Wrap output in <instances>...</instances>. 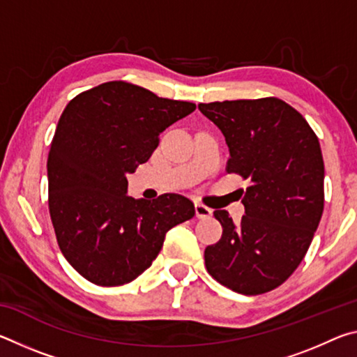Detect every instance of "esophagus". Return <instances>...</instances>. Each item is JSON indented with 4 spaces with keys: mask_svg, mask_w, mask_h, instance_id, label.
Masks as SVG:
<instances>
[{
    "mask_svg": "<svg viewBox=\"0 0 357 357\" xmlns=\"http://www.w3.org/2000/svg\"><path fill=\"white\" fill-rule=\"evenodd\" d=\"M195 214L198 219H209L213 215V209L204 206L203 203H195Z\"/></svg>",
    "mask_w": 357,
    "mask_h": 357,
    "instance_id": "obj_1",
    "label": "esophagus"
}]
</instances>
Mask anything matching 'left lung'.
I'll return each mask as SVG.
<instances>
[{
    "instance_id": "1",
    "label": "left lung",
    "mask_w": 357,
    "mask_h": 357,
    "mask_svg": "<svg viewBox=\"0 0 357 357\" xmlns=\"http://www.w3.org/2000/svg\"><path fill=\"white\" fill-rule=\"evenodd\" d=\"M198 108L225 137L227 172L250 179L239 223L227 211H214L223 231L204 250V264L233 291L268 293L301 264L321 220L324 162L318 137L298 110L277 98Z\"/></svg>"
}]
</instances>
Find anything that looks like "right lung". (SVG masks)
Instances as JSON below:
<instances>
[{"label":"right lung","mask_w":357,"mask_h":357,"mask_svg":"<svg viewBox=\"0 0 357 357\" xmlns=\"http://www.w3.org/2000/svg\"><path fill=\"white\" fill-rule=\"evenodd\" d=\"M195 107L107 82L64 108L47 160L48 209L64 258L86 280L119 287L137 279L159 255L168 229L195 215L178 193L153 202L126 195V176Z\"/></svg>","instance_id":"add662e5"}]
</instances>
